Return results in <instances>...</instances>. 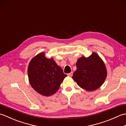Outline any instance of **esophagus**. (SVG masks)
Masks as SVG:
<instances>
[{"label":"esophagus","mask_w":126,"mask_h":126,"mask_svg":"<svg viewBox=\"0 0 126 126\" xmlns=\"http://www.w3.org/2000/svg\"><path fill=\"white\" fill-rule=\"evenodd\" d=\"M73 72H71L70 73H69L68 74V75L69 76H73Z\"/></svg>","instance_id":"obj_1"}]
</instances>
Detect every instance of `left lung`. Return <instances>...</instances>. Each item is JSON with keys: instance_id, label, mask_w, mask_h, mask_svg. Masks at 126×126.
Returning a JSON list of instances; mask_svg holds the SVG:
<instances>
[{"instance_id": "left-lung-1", "label": "left lung", "mask_w": 126, "mask_h": 126, "mask_svg": "<svg viewBox=\"0 0 126 126\" xmlns=\"http://www.w3.org/2000/svg\"><path fill=\"white\" fill-rule=\"evenodd\" d=\"M76 65L77 70L73 79L83 89L93 91L100 88L105 81L106 66L97 53L94 52L88 57L79 58Z\"/></svg>"}]
</instances>
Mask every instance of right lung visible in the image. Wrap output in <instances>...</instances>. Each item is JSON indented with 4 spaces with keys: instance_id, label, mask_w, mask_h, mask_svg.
<instances>
[{
    "instance_id": "add662e5",
    "label": "right lung",
    "mask_w": 126,
    "mask_h": 126,
    "mask_svg": "<svg viewBox=\"0 0 126 126\" xmlns=\"http://www.w3.org/2000/svg\"><path fill=\"white\" fill-rule=\"evenodd\" d=\"M28 72L32 87L40 94L46 96L54 94L67 76L53 58H47L44 53H40L32 58Z\"/></svg>"
}]
</instances>
